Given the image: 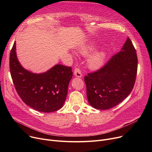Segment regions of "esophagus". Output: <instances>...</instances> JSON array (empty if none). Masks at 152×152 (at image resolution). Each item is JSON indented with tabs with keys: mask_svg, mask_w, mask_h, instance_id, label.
<instances>
[{
	"mask_svg": "<svg viewBox=\"0 0 152 152\" xmlns=\"http://www.w3.org/2000/svg\"><path fill=\"white\" fill-rule=\"evenodd\" d=\"M74 75H75V76H76L77 77H81L82 76H83L80 69L77 68H76L75 69V70H74Z\"/></svg>",
	"mask_w": 152,
	"mask_h": 152,
	"instance_id": "34e87169",
	"label": "esophagus"
}]
</instances>
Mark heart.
<instances>
[{"label":"heart","instance_id":"1","mask_svg":"<svg viewBox=\"0 0 152 152\" xmlns=\"http://www.w3.org/2000/svg\"><path fill=\"white\" fill-rule=\"evenodd\" d=\"M95 49V44L87 43L82 45L79 48V52L83 55H87ZM107 53L104 51H96L91 54L87 58V66L91 69L100 68L105 62Z\"/></svg>","mask_w":152,"mask_h":152}]
</instances>
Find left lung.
<instances>
[{"mask_svg":"<svg viewBox=\"0 0 152 152\" xmlns=\"http://www.w3.org/2000/svg\"><path fill=\"white\" fill-rule=\"evenodd\" d=\"M137 62L136 50L127 37L121 51L104 66L84 77L89 104L94 108L108 110L125 99L134 87Z\"/></svg>","mask_w":152,"mask_h":152,"instance_id":"obj_1","label":"left lung"}]
</instances>
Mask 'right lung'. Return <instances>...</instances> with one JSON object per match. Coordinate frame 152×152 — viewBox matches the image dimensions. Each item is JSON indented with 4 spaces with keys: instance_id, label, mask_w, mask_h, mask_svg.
<instances>
[{
    "instance_id": "add662e5",
    "label": "right lung",
    "mask_w": 152,
    "mask_h": 152,
    "mask_svg": "<svg viewBox=\"0 0 152 152\" xmlns=\"http://www.w3.org/2000/svg\"><path fill=\"white\" fill-rule=\"evenodd\" d=\"M10 70L16 91L27 105L44 113L63 106L73 76L71 67L56 65L43 73H31L18 61L15 42L10 55Z\"/></svg>"
}]
</instances>
